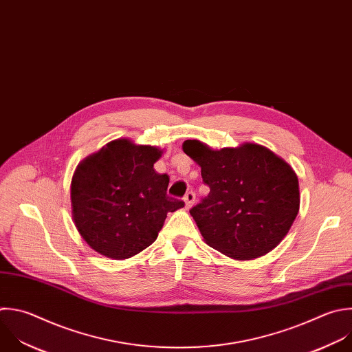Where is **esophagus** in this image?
Listing matches in <instances>:
<instances>
[{
  "instance_id": "esophagus-1",
  "label": "esophagus",
  "mask_w": 352,
  "mask_h": 352,
  "mask_svg": "<svg viewBox=\"0 0 352 352\" xmlns=\"http://www.w3.org/2000/svg\"><path fill=\"white\" fill-rule=\"evenodd\" d=\"M195 199H196V195H195V192H193V190H189V192H186V195H185V197H184L186 208H189V207H190V206L195 203Z\"/></svg>"
}]
</instances>
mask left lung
<instances>
[{"label": "left lung", "instance_id": "1", "mask_svg": "<svg viewBox=\"0 0 352 352\" xmlns=\"http://www.w3.org/2000/svg\"><path fill=\"white\" fill-rule=\"evenodd\" d=\"M210 193L189 212L206 243L235 260L257 258L286 236L300 208L298 178L270 149L245 144L212 151L185 141Z\"/></svg>", "mask_w": 352, "mask_h": 352}]
</instances>
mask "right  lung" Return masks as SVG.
Returning a JSON list of instances; mask_svg holds the SVG:
<instances>
[{
	"mask_svg": "<svg viewBox=\"0 0 352 352\" xmlns=\"http://www.w3.org/2000/svg\"><path fill=\"white\" fill-rule=\"evenodd\" d=\"M160 156L157 148L117 140L77 167L73 219L95 252L114 260L138 254L156 241L167 212L185 206L167 195L168 175L155 171Z\"/></svg>",
	"mask_w": 352,
	"mask_h": 352,
	"instance_id": "add662e5",
	"label": "right lung"
}]
</instances>
